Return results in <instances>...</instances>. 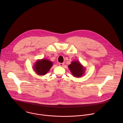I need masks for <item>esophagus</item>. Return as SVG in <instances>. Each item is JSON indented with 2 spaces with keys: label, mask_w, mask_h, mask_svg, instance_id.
I'll return each mask as SVG.
<instances>
[{
  "label": "esophagus",
  "mask_w": 123,
  "mask_h": 123,
  "mask_svg": "<svg viewBox=\"0 0 123 123\" xmlns=\"http://www.w3.org/2000/svg\"><path fill=\"white\" fill-rule=\"evenodd\" d=\"M64 63H59V65L60 66H63L64 65Z\"/></svg>",
  "instance_id": "1"
}]
</instances>
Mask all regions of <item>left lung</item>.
I'll return each mask as SVG.
<instances>
[{
    "label": "left lung",
    "mask_w": 123,
    "mask_h": 123,
    "mask_svg": "<svg viewBox=\"0 0 123 123\" xmlns=\"http://www.w3.org/2000/svg\"><path fill=\"white\" fill-rule=\"evenodd\" d=\"M68 68L74 77L82 76L84 72V69L79 62L73 61L68 66Z\"/></svg>",
    "instance_id": "obj_1"
}]
</instances>
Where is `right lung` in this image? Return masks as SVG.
<instances>
[{"label":"right lung","mask_w":123,"mask_h":123,"mask_svg":"<svg viewBox=\"0 0 123 123\" xmlns=\"http://www.w3.org/2000/svg\"><path fill=\"white\" fill-rule=\"evenodd\" d=\"M52 66V62L47 59H42L36 62L33 68L37 74L40 75H44L48 72Z\"/></svg>","instance_id":"right-lung-1"}]
</instances>
